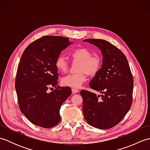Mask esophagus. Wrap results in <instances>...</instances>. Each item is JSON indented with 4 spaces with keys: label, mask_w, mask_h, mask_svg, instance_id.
Masks as SVG:
<instances>
[{
    "label": "esophagus",
    "mask_w": 150,
    "mask_h": 150,
    "mask_svg": "<svg viewBox=\"0 0 150 150\" xmlns=\"http://www.w3.org/2000/svg\"><path fill=\"white\" fill-rule=\"evenodd\" d=\"M71 91H72V92L73 93H77V92L79 91V90L78 89H77V88H72L71 89Z\"/></svg>",
    "instance_id": "34e87169"
}]
</instances>
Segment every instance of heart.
Here are the masks:
<instances>
[{"instance_id":"1","label":"heart","mask_w":150,"mask_h":150,"mask_svg":"<svg viewBox=\"0 0 150 150\" xmlns=\"http://www.w3.org/2000/svg\"><path fill=\"white\" fill-rule=\"evenodd\" d=\"M73 62H77V71L75 74L65 76L61 80L62 84L64 86L79 88L86 81V74L94 76L99 71L101 66V59L97 54L92 55L90 50L85 47H77L69 53ZM55 66L60 73H65L68 68V63L61 55L55 59Z\"/></svg>"}]
</instances>
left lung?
I'll list each match as a JSON object with an SVG mask.
<instances>
[{
    "mask_svg": "<svg viewBox=\"0 0 150 150\" xmlns=\"http://www.w3.org/2000/svg\"><path fill=\"white\" fill-rule=\"evenodd\" d=\"M83 41L98 47L103 56L102 68L89 83L91 89L102 94L81 91L84 116L95 128L109 129L119 124L131 108L132 73L126 56L112 44L102 39Z\"/></svg>",
    "mask_w": 150,
    "mask_h": 150,
    "instance_id": "left-lung-1",
    "label": "left lung"
}]
</instances>
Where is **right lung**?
<instances>
[{"label": "right lung", "mask_w": 150, "mask_h": 150, "mask_svg": "<svg viewBox=\"0 0 150 150\" xmlns=\"http://www.w3.org/2000/svg\"><path fill=\"white\" fill-rule=\"evenodd\" d=\"M73 42L60 36H43L24 51L15 81L19 108L31 123L50 128L60 121L61 105L71 93L69 87H59L56 58ZM56 89L49 93L48 90Z\"/></svg>", "instance_id": "right-lung-1"}]
</instances>
